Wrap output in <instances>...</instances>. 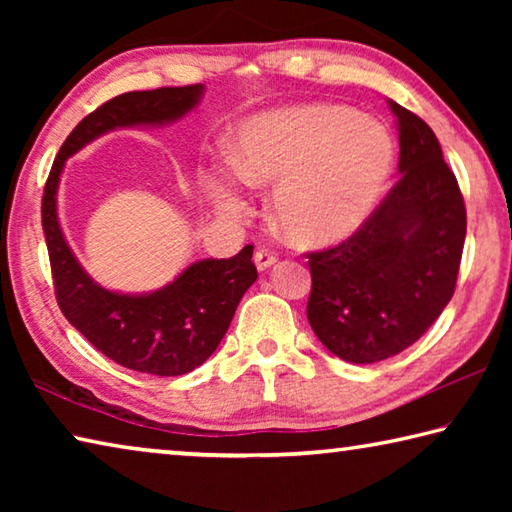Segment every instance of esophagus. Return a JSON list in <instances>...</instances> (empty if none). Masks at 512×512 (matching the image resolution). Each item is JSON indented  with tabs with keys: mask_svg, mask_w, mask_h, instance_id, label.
I'll return each instance as SVG.
<instances>
[{
	"mask_svg": "<svg viewBox=\"0 0 512 512\" xmlns=\"http://www.w3.org/2000/svg\"><path fill=\"white\" fill-rule=\"evenodd\" d=\"M275 262H277V255L271 253V250H257L255 253V266L259 271H268Z\"/></svg>",
	"mask_w": 512,
	"mask_h": 512,
	"instance_id": "esophagus-1",
	"label": "esophagus"
}]
</instances>
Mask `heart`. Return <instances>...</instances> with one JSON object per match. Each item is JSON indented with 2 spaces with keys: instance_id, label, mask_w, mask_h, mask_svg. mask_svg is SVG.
<instances>
[{
  "instance_id": "1",
  "label": "heart",
  "mask_w": 512,
  "mask_h": 512,
  "mask_svg": "<svg viewBox=\"0 0 512 512\" xmlns=\"http://www.w3.org/2000/svg\"><path fill=\"white\" fill-rule=\"evenodd\" d=\"M232 162L248 183L275 187L273 219L300 248L350 239L370 221L391 183L397 144L372 117L334 103H309L250 117ZM223 214L241 212L232 169L210 180Z\"/></svg>"
}]
</instances>
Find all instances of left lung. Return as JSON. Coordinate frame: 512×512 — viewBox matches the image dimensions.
<instances>
[{"instance_id":"8db88e82","label":"left lung","mask_w":512,"mask_h":512,"mask_svg":"<svg viewBox=\"0 0 512 512\" xmlns=\"http://www.w3.org/2000/svg\"><path fill=\"white\" fill-rule=\"evenodd\" d=\"M400 126V183L357 235L309 253L307 318L325 348L375 363L409 348L454 296L465 205L427 121L391 101Z\"/></svg>"}]
</instances>
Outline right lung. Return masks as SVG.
<instances>
[{
	"instance_id": "right-lung-1",
	"label": "right lung",
	"mask_w": 512,
	"mask_h": 512,
	"mask_svg": "<svg viewBox=\"0 0 512 512\" xmlns=\"http://www.w3.org/2000/svg\"><path fill=\"white\" fill-rule=\"evenodd\" d=\"M205 94L185 88L126 92L110 99L74 128L54 160L42 194L51 273L60 311L94 348L119 366L158 377L187 375L212 357L228 332L239 300L257 280L253 246L230 259H201L176 280L149 293H119L85 273L58 221V185L67 158L119 128L167 126L189 115Z\"/></svg>"
}]
</instances>
